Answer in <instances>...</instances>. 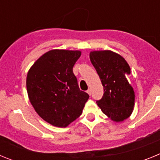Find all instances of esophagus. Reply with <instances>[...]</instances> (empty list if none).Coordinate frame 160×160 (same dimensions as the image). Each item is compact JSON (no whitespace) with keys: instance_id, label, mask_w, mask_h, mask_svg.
Segmentation results:
<instances>
[{"instance_id":"1","label":"esophagus","mask_w":160,"mask_h":160,"mask_svg":"<svg viewBox=\"0 0 160 160\" xmlns=\"http://www.w3.org/2000/svg\"><path fill=\"white\" fill-rule=\"evenodd\" d=\"M87 92V94H89V95H91V90H90V89H88Z\"/></svg>"}]
</instances>
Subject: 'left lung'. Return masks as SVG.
Returning <instances> with one entry per match:
<instances>
[{
    "label": "left lung",
    "instance_id": "obj_1",
    "mask_svg": "<svg viewBox=\"0 0 160 160\" xmlns=\"http://www.w3.org/2000/svg\"><path fill=\"white\" fill-rule=\"evenodd\" d=\"M90 59L103 86L104 94L98 106L113 122L129 118L134 111L135 94L127 75L131 68L127 61L111 50L90 51Z\"/></svg>",
    "mask_w": 160,
    "mask_h": 160
}]
</instances>
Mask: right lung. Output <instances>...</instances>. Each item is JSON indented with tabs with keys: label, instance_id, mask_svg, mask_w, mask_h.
I'll return each instance as SVG.
<instances>
[{
	"label": "right lung",
	"instance_id": "obj_1",
	"mask_svg": "<svg viewBox=\"0 0 160 160\" xmlns=\"http://www.w3.org/2000/svg\"><path fill=\"white\" fill-rule=\"evenodd\" d=\"M80 50L51 49L31 66L26 77L28 97L48 123L66 128L82 113L88 94L80 90L73 67Z\"/></svg>",
	"mask_w": 160,
	"mask_h": 160
}]
</instances>
